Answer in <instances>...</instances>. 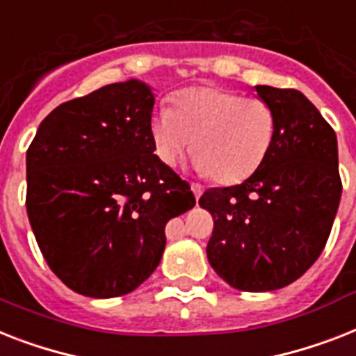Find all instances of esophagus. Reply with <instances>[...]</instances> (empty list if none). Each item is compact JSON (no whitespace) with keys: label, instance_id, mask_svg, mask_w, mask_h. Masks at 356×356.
<instances>
[{"label":"esophagus","instance_id":"1","mask_svg":"<svg viewBox=\"0 0 356 356\" xmlns=\"http://www.w3.org/2000/svg\"><path fill=\"white\" fill-rule=\"evenodd\" d=\"M192 192H193V195H195V199H199L201 195H203L204 186H203V184H199V183H192Z\"/></svg>","mask_w":356,"mask_h":356}]
</instances>
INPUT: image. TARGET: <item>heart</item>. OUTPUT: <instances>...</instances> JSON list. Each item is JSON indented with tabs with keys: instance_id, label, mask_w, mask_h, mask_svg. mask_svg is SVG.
Listing matches in <instances>:
<instances>
[{
	"instance_id": "heart-1",
	"label": "heart",
	"mask_w": 356,
	"mask_h": 356,
	"mask_svg": "<svg viewBox=\"0 0 356 356\" xmlns=\"http://www.w3.org/2000/svg\"><path fill=\"white\" fill-rule=\"evenodd\" d=\"M276 118L267 102L219 88L179 93L173 111L161 109L153 120L157 155L168 166L186 153L218 183H238L258 170L273 146Z\"/></svg>"
}]
</instances>
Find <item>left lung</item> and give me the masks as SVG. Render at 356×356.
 <instances>
[{
  "instance_id": "left-lung-1",
  "label": "left lung",
  "mask_w": 356,
  "mask_h": 356,
  "mask_svg": "<svg viewBox=\"0 0 356 356\" xmlns=\"http://www.w3.org/2000/svg\"><path fill=\"white\" fill-rule=\"evenodd\" d=\"M276 118L273 146L241 184L208 188L207 256L230 287L276 291L298 280L327 243L342 181L334 129L296 89L256 86Z\"/></svg>"
}]
</instances>
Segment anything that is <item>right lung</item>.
Returning <instances> with one entry per match:
<instances>
[{
    "label": "right lung",
    "mask_w": 356,
    "mask_h": 356,
    "mask_svg": "<svg viewBox=\"0 0 356 356\" xmlns=\"http://www.w3.org/2000/svg\"><path fill=\"white\" fill-rule=\"evenodd\" d=\"M153 104L144 82L109 83L60 104L29 146V221L74 293L135 291L163 258L166 223L195 204L190 184L153 153Z\"/></svg>",
    "instance_id": "right-lung-1"
}]
</instances>
